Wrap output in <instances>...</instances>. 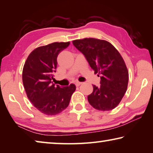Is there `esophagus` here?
Wrapping results in <instances>:
<instances>
[{
	"label": "esophagus",
	"instance_id": "1",
	"mask_svg": "<svg viewBox=\"0 0 153 153\" xmlns=\"http://www.w3.org/2000/svg\"><path fill=\"white\" fill-rule=\"evenodd\" d=\"M82 84V82H76V86H79V85Z\"/></svg>",
	"mask_w": 153,
	"mask_h": 153
}]
</instances>
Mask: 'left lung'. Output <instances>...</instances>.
<instances>
[{"instance_id":"8db88e82","label":"left lung","mask_w":153,"mask_h":153,"mask_svg":"<svg viewBox=\"0 0 153 153\" xmlns=\"http://www.w3.org/2000/svg\"><path fill=\"white\" fill-rule=\"evenodd\" d=\"M94 73H98L100 85L93 86V92L88 96L92 107L99 111H110L119 105L128 88L129 74L122 56L107 41L84 38L73 41Z\"/></svg>"}]
</instances>
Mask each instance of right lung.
Masks as SVG:
<instances>
[{
	"instance_id": "1",
	"label": "right lung",
	"mask_w": 153,
	"mask_h": 153,
	"mask_svg": "<svg viewBox=\"0 0 153 153\" xmlns=\"http://www.w3.org/2000/svg\"><path fill=\"white\" fill-rule=\"evenodd\" d=\"M54 42L33 50L28 56L23 69V84L27 98L40 112L47 115L60 113L68 107L75 84L55 86L52 80L57 66V56L69 45Z\"/></svg>"
}]
</instances>
